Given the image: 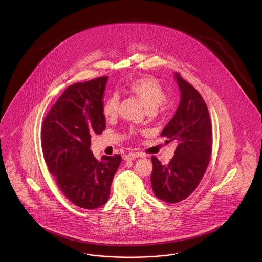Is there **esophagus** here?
Returning <instances> with one entry per match:
<instances>
[{
	"instance_id": "1",
	"label": "esophagus",
	"mask_w": 262,
	"mask_h": 262,
	"mask_svg": "<svg viewBox=\"0 0 262 262\" xmlns=\"http://www.w3.org/2000/svg\"><path fill=\"white\" fill-rule=\"evenodd\" d=\"M139 156H141L139 153L132 152V153H128V154L125 155V161H130V160H134V159H136L137 157H139Z\"/></svg>"
}]
</instances>
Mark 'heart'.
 <instances>
[{
    "mask_svg": "<svg viewBox=\"0 0 262 262\" xmlns=\"http://www.w3.org/2000/svg\"><path fill=\"white\" fill-rule=\"evenodd\" d=\"M125 89L127 92L135 95L148 112L155 111L167 99L166 92L161 84L152 76H142L136 78L127 83ZM118 107L119 99L117 96L112 95L105 100L102 113L107 121L114 120L117 117ZM128 134L134 136L135 130L130 129Z\"/></svg>",
    "mask_w": 262,
    "mask_h": 262,
    "instance_id": "1",
    "label": "heart"
}]
</instances>
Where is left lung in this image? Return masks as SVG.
I'll use <instances>...</instances> for the list:
<instances>
[{
  "instance_id": "1",
  "label": "left lung",
  "mask_w": 262,
  "mask_h": 262,
  "mask_svg": "<svg viewBox=\"0 0 262 262\" xmlns=\"http://www.w3.org/2000/svg\"><path fill=\"white\" fill-rule=\"evenodd\" d=\"M174 77L181 98L161 136L177 140L178 145L167 165L151 157L153 192L169 203L186 200L194 191L209 164L212 149L211 122L204 100L178 73H174Z\"/></svg>"
}]
</instances>
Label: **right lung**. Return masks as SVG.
Wrapping results in <instances>:
<instances>
[{
    "label": "right lung",
    "mask_w": 262,
    "mask_h": 262,
    "mask_svg": "<svg viewBox=\"0 0 262 262\" xmlns=\"http://www.w3.org/2000/svg\"><path fill=\"white\" fill-rule=\"evenodd\" d=\"M108 76L67 88L44 119L41 145L45 162L62 193L78 207L95 209L110 195L113 178L122 157L90 150L91 135L106 127L103 97Z\"/></svg>",
    "instance_id": "add662e5"
}]
</instances>
